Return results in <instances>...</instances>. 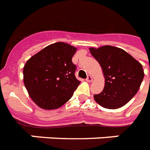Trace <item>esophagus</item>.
Segmentation results:
<instances>
[{"label":"esophagus","mask_w":150,"mask_h":150,"mask_svg":"<svg viewBox=\"0 0 150 150\" xmlns=\"http://www.w3.org/2000/svg\"><path fill=\"white\" fill-rule=\"evenodd\" d=\"M86 81H88V82H92L93 81V77H92L91 75H88L87 76Z\"/></svg>","instance_id":"34e87169"}]
</instances>
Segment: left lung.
Wrapping results in <instances>:
<instances>
[{
    "label": "left lung",
    "mask_w": 150,
    "mask_h": 150,
    "mask_svg": "<svg viewBox=\"0 0 150 150\" xmlns=\"http://www.w3.org/2000/svg\"><path fill=\"white\" fill-rule=\"evenodd\" d=\"M89 50L100 63L105 77L104 89L94 95V99L107 109L123 107L141 86L144 78L142 64L124 50L112 46Z\"/></svg>",
    "instance_id": "1"
}]
</instances>
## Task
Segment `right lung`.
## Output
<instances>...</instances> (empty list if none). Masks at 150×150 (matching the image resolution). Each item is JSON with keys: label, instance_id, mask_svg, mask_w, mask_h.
<instances>
[{"label": "right lung", "instance_id": "right-lung-1", "mask_svg": "<svg viewBox=\"0 0 150 150\" xmlns=\"http://www.w3.org/2000/svg\"><path fill=\"white\" fill-rule=\"evenodd\" d=\"M76 48L58 42L47 46L27 61L23 69L24 84L39 107L56 109L71 98L80 81L75 75L72 57Z\"/></svg>", "mask_w": 150, "mask_h": 150}]
</instances>
